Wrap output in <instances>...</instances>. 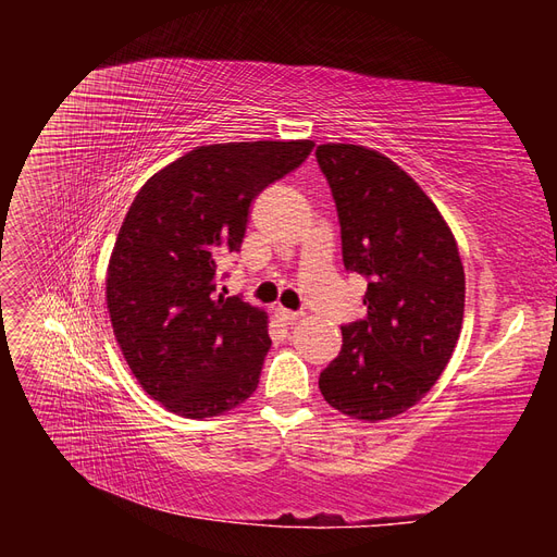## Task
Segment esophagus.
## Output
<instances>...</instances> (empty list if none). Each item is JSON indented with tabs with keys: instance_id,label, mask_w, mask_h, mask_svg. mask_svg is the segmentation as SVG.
I'll list each match as a JSON object with an SVG mask.
<instances>
[{
	"instance_id": "34e87169",
	"label": "esophagus",
	"mask_w": 557,
	"mask_h": 557,
	"mask_svg": "<svg viewBox=\"0 0 557 557\" xmlns=\"http://www.w3.org/2000/svg\"><path fill=\"white\" fill-rule=\"evenodd\" d=\"M276 318H278V320H283V323H295V320H299V318H301V313H297V311H288V309L278 307V309H276Z\"/></svg>"
}]
</instances>
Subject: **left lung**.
I'll return each mask as SVG.
<instances>
[{"label":"left lung","instance_id":"8db88e82","mask_svg":"<svg viewBox=\"0 0 557 557\" xmlns=\"http://www.w3.org/2000/svg\"><path fill=\"white\" fill-rule=\"evenodd\" d=\"M315 158L339 213L348 272L369 278L367 318L318 387L344 416L379 423L416 407L446 369L465 318V267L423 188L374 148L320 144Z\"/></svg>","mask_w":557,"mask_h":557}]
</instances>
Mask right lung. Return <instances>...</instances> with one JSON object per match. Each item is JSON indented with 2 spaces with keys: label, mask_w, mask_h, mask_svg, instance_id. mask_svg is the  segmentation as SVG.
Returning a JSON list of instances; mask_svg holds the SVG:
<instances>
[{
  "label": "right lung",
  "mask_w": 557,
  "mask_h": 557,
  "mask_svg": "<svg viewBox=\"0 0 557 557\" xmlns=\"http://www.w3.org/2000/svg\"><path fill=\"white\" fill-rule=\"evenodd\" d=\"M313 146H197L134 197L107 269V309L132 374L166 411L223 416L256 393L272 346L269 318L215 295L218 262L242 248L252 199Z\"/></svg>",
  "instance_id": "obj_1"
}]
</instances>
